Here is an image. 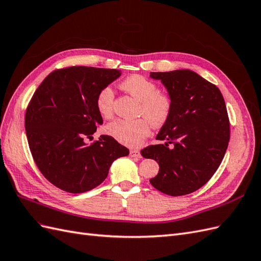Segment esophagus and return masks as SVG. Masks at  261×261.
Instances as JSON below:
<instances>
[{"mask_svg": "<svg viewBox=\"0 0 261 261\" xmlns=\"http://www.w3.org/2000/svg\"><path fill=\"white\" fill-rule=\"evenodd\" d=\"M129 154H130V156H133V158H140V156H141L140 151H138V150H130Z\"/></svg>", "mask_w": 261, "mask_h": 261, "instance_id": "34e87169", "label": "esophagus"}]
</instances>
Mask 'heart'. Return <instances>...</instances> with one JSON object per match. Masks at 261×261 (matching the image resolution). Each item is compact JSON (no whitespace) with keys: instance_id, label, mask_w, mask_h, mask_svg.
I'll return each mask as SVG.
<instances>
[{"instance_id":"heart-1","label":"heart","mask_w":261,"mask_h":261,"mask_svg":"<svg viewBox=\"0 0 261 261\" xmlns=\"http://www.w3.org/2000/svg\"><path fill=\"white\" fill-rule=\"evenodd\" d=\"M121 87L140 101L136 120H116L110 123L107 132L118 143L127 147H138L144 143L153 127L168 123L173 111V98L167 91L158 90V85L143 75H132L122 82ZM98 111L103 117H111L114 110V92L111 87H103L96 100Z\"/></svg>"}]
</instances>
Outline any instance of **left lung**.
Instances as JSON below:
<instances>
[{"mask_svg": "<svg viewBox=\"0 0 261 261\" xmlns=\"http://www.w3.org/2000/svg\"><path fill=\"white\" fill-rule=\"evenodd\" d=\"M150 77L161 81L174 102L170 120L155 137L165 143L141 150L160 168L150 183L170 196L191 194L215 174L227 149L230 121L223 96L216 85L189 69Z\"/></svg>", "mask_w": 261, "mask_h": 261, "instance_id": "obj_1", "label": "left lung"}]
</instances>
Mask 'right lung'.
Returning a JSON list of instances; mask_svg holds the SVG:
<instances>
[{"mask_svg":"<svg viewBox=\"0 0 261 261\" xmlns=\"http://www.w3.org/2000/svg\"><path fill=\"white\" fill-rule=\"evenodd\" d=\"M121 76L118 69L70 66L44 78L31 98L25 128L38 169L54 186L72 194L103 181L111 164L129 150L108 135L88 145L103 120L99 91Z\"/></svg>","mask_w":261,"mask_h":261,"instance_id":"1","label":"right lung"}]
</instances>
